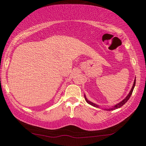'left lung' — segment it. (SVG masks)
I'll use <instances>...</instances> for the list:
<instances>
[{
	"label": "left lung",
	"instance_id": "1",
	"mask_svg": "<svg viewBox=\"0 0 146 146\" xmlns=\"http://www.w3.org/2000/svg\"><path fill=\"white\" fill-rule=\"evenodd\" d=\"M135 84V79L134 80V82H133V84L132 88H131V90L129 91V92L128 94H127V96L125 97V98L123 99L122 101H121L120 102L117 103V104L114 105V106H112V107H111V108H110L109 109H108V108H107V109H105V110H109V111H110V110H115V109H117V108H120V107L124 105L127 102V101L129 99V98H130L131 95V94H132V92H133V89H134ZM84 98H85V100H86V102H87L88 104H90L91 106H94V107H96V108H98V107H99V106H98V105L96 104L93 103V102H90V100H88L87 99V98L86 97V96H85V95H84Z\"/></svg>",
	"mask_w": 146,
	"mask_h": 146
}]
</instances>
